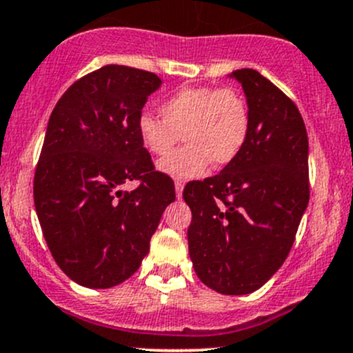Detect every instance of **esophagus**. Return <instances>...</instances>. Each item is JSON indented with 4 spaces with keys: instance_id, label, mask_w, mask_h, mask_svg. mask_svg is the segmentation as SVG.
Segmentation results:
<instances>
[{
    "instance_id": "obj_1",
    "label": "esophagus",
    "mask_w": 353,
    "mask_h": 353,
    "mask_svg": "<svg viewBox=\"0 0 353 353\" xmlns=\"http://www.w3.org/2000/svg\"><path fill=\"white\" fill-rule=\"evenodd\" d=\"M183 190H184V183H183V181L177 179L176 181V194H177V198L183 196Z\"/></svg>"
}]
</instances>
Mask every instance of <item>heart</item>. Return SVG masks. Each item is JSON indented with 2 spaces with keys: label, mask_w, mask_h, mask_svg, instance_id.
Masks as SVG:
<instances>
[{
  "label": "heart",
  "mask_w": 353,
  "mask_h": 353,
  "mask_svg": "<svg viewBox=\"0 0 353 353\" xmlns=\"http://www.w3.org/2000/svg\"><path fill=\"white\" fill-rule=\"evenodd\" d=\"M160 116L143 112L138 134L150 154L166 155L183 134L187 145L159 162L160 172L174 179H193L210 163L227 165L243 152L251 128L245 97L230 87L181 88L160 104Z\"/></svg>",
  "instance_id": "1"
}]
</instances>
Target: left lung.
<instances>
[{"label":"left lung","mask_w":353,"mask_h":353,"mask_svg":"<svg viewBox=\"0 0 353 353\" xmlns=\"http://www.w3.org/2000/svg\"><path fill=\"white\" fill-rule=\"evenodd\" d=\"M251 112L243 152L222 172L191 181L188 244L198 279L225 295L265 285L283 265L309 203V143L301 112L268 78L236 70Z\"/></svg>","instance_id":"8db88e82"}]
</instances>
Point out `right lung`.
<instances>
[{"label": "right lung", "mask_w": 353, "mask_h": 353, "mask_svg": "<svg viewBox=\"0 0 353 353\" xmlns=\"http://www.w3.org/2000/svg\"><path fill=\"white\" fill-rule=\"evenodd\" d=\"M150 71L108 65L74 81L49 117L34 176L42 234L78 285L109 288L130 279L150 249L160 216L176 199L138 134ZM128 180L137 190L121 192Z\"/></svg>", "instance_id": "obj_1"}]
</instances>
